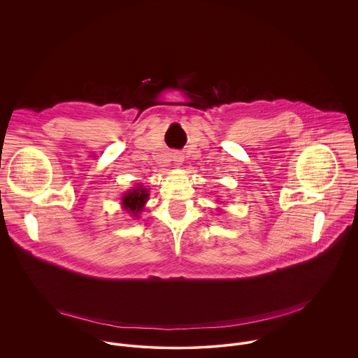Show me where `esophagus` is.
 <instances>
[{"label": "esophagus", "mask_w": 358, "mask_h": 358, "mask_svg": "<svg viewBox=\"0 0 358 358\" xmlns=\"http://www.w3.org/2000/svg\"><path fill=\"white\" fill-rule=\"evenodd\" d=\"M172 158H173L175 165H182V162H183V155H180L179 153H175L172 155Z\"/></svg>", "instance_id": "obj_1"}]
</instances>
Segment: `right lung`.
Instances as JSON below:
<instances>
[{
	"instance_id": "add662e5",
	"label": "right lung",
	"mask_w": 358,
	"mask_h": 358,
	"mask_svg": "<svg viewBox=\"0 0 358 358\" xmlns=\"http://www.w3.org/2000/svg\"><path fill=\"white\" fill-rule=\"evenodd\" d=\"M149 200V190L143 186H136L132 190H128V193L124 194L121 199V204L124 206L131 216H139V213L143 210V206Z\"/></svg>"
}]
</instances>
